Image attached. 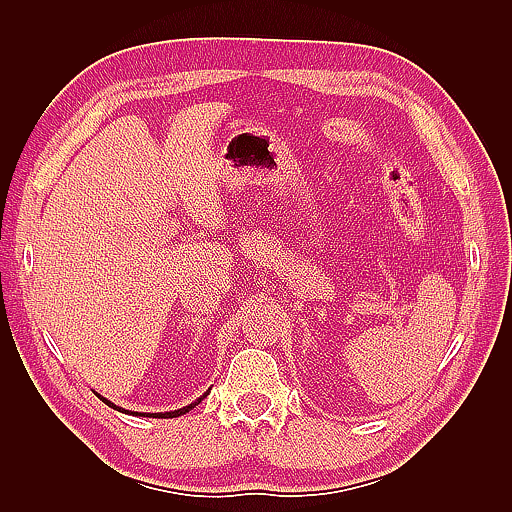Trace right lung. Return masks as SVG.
Returning a JSON list of instances; mask_svg holds the SVG:
<instances>
[{
  "mask_svg": "<svg viewBox=\"0 0 512 512\" xmlns=\"http://www.w3.org/2000/svg\"><path fill=\"white\" fill-rule=\"evenodd\" d=\"M206 394H209V391H206ZM206 394L204 396H200L198 400H195V402H191V405H187V407H182V409H176V411H165V413H140V411H127V409H121V407H116L114 405V402H110V400H107V398H103L101 394H96V396H99L103 402H105V405L107 407H112V409H118V411H123V413H134V416H151V418H178V416H182V413H187V411H191L195 405H200V402L206 398Z\"/></svg>",
  "mask_w": 512,
  "mask_h": 512,
  "instance_id": "add662e5",
  "label": "right lung"
}]
</instances>
